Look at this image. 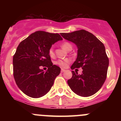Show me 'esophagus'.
<instances>
[{"label":"esophagus","mask_w":121,"mask_h":121,"mask_svg":"<svg viewBox=\"0 0 121 121\" xmlns=\"http://www.w3.org/2000/svg\"><path fill=\"white\" fill-rule=\"evenodd\" d=\"M65 69H63V68H62L61 69V73H64V72H65Z\"/></svg>","instance_id":"1"}]
</instances>
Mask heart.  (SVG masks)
<instances>
[{"instance_id": "b5f03b06", "label": "heart", "mask_w": 121, "mask_h": 121, "mask_svg": "<svg viewBox=\"0 0 121 121\" xmlns=\"http://www.w3.org/2000/svg\"><path fill=\"white\" fill-rule=\"evenodd\" d=\"M61 47L63 49L67 51H69L72 49V45L68 42H64L63 43H62ZM48 53H49L50 56L51 57H53L54 56V50L52 47L50 48ZM69 61H69V59H65L64 60H58L56 62V64L57 65H60V67H65L67 65L68 63H69Z\"/></svg>"}]
</instances>
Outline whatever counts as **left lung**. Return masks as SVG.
<instances>
[{
    "mask_svg": "<svg viewBox=\"0 0 121 121\" xmlns=\"http://www.w3.org/2000/svg\"><path fill=\"white\" fill-rule=\"evenodd\" d=\"M60 35L77 47V57L71 68L81 67L83 69L81 74L72 71L73 76L67 81L69 88L78 95H92L100 90L107 78L109 59L104 45L85 30Z\"/></svg>",
    "mask_w": 121,
    "mask_h": 121,
    "instance_id": "1",
    "label": "left lung"
}]
</instances>
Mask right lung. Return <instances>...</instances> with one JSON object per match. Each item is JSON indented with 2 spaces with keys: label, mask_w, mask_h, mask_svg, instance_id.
<instances>
[{
  "label": "right lung",
  "mask_w": 121,
  "mask_h": 121,
  "mask_svg": "<svg viewBox=\"0 0 121 121\" xmlns=\"http://www.w3.org/2000/svg\"><path fill=\"white\" fill-rule=\"evenodd\" d=\"M63 39L58 33L37 31L18 46L13 56V76L20 90L31 98L45 95L53 86L61 68L53 65L49 52L52 45ZM41 66L48 68L46 72Z\"/></svg>",
  "instance_id": "obj_1"
}]
</instances>
